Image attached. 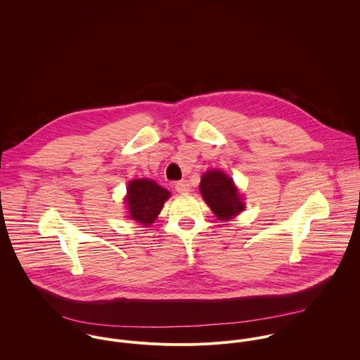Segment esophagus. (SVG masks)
<instances>
[{
  "label": "esophagus",
  "mask_w": 360,
  "mask_h": 360,
  "mask_svg": "<svg viewBox=\"0 0 360 360\" xmlns=\"http://www.w3.org/2000/svg\"><path fill=\"white\" fill-rule=\"evenodd\" d=\"M174 190L179 193V194H187L190 191V183L187 180H181V181H177L174 184Z\"/></svg>",
  "instance_id": "esophagus-1"
}]
</instances>
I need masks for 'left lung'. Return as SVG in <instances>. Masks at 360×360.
I'll return each mask as SVG.
<instances>
[{"instance_id":"1","label":"left lung","mask_w":360,"mask_h":360,"mask_svg":"<svg viewBox=\"0 0 360 360\" xmlns=\"http://www.w3.org/2000/svg\"><path fill=\"white\" fill-rule=\"evenodd\" d=\"M200 190L207 206L220 220H229L244 209L237 187L221 170L205 173L201 179Z\"/></svg>"}]
</instances>
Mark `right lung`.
Masks as SVG:
<instances>
[{
	"instance_id": "right-lung-1",
	"label": "right lung",
	"mask_w": 360,
	"mask_h": 360,
	"mask_svg": "<svg viewBox=\"0 0 360 360\" xmlns=\"http://www.w3.org/2000/svg\"><path fill=\"white\" fill-rule=\"evenodd\" d=\"M169 195L170 193L166 188H162L153 180L139 179L130 181L126 197L130 217L144 226H150Z\"/></svg>"
}]
</instances>
